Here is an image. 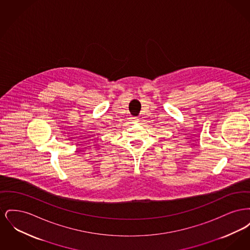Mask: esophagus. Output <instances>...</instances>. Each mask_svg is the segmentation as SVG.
I'll use <instances>...</instances> for the list:
<instances>
[{"mask_svg": "<svg viewBox=\"0 0 250 250\" xmlns=\"http://www.w3.org/2000/svg\"><path fill=\"white\" fill-rule=\"evenodd\" d=\"M135 121H136V122H137V121H138V119H135Z\"/></svg>", "mask_w": 250, "mask_h": 250, "instance_id": "34e87169", "label": "esophagus"}]
</instances>
